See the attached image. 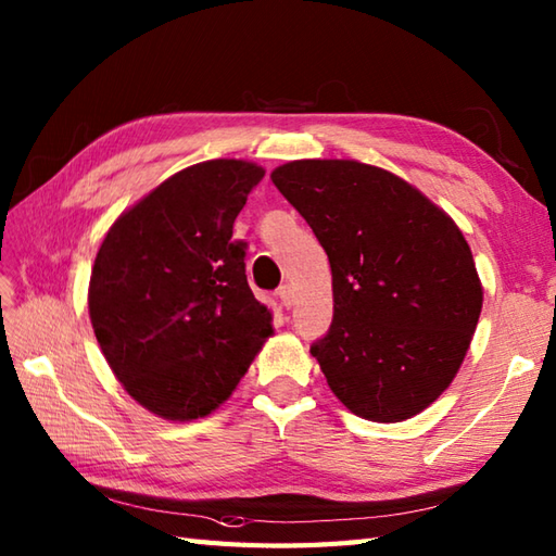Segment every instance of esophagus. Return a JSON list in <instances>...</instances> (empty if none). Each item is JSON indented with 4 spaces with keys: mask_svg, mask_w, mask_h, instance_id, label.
<instances>
[{
    "mask_svg": "<svg viewBox=\"0 0 556 556\" xmlns=\"http://www.w3.org/2000/svg\"><path fill=\"white\" fill-rule=\"evenodd\" d=\"M277 296H279V301H281V305H285V308L289 311L291 305H293V289H291L289 285H285V287H281V289L277 291Z\"/></svg>",
    "mask_w": 556,
    "mask_h": 556,
    "instance_id": "34e87169",
    "label": "esophagus"
}]
</instances>
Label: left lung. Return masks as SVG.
<instances>
[{"mask_svg":"<svg viewBox=\"0 0 556 556\" xmlns=\"http://www.w3.org/2000/svg\"><path fill=\"white\" fill-rule=\"evenodd\" d=\"M269 176L332 267V327L311 346L329 389L365 420L418 416L452 384L482 311L464 233L372 164L296 160Z\"/></svg>","mask_w":556,"mask_h":556,"instance_id":"obj_1","label":"left lung"}]
</instances>
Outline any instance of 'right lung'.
Here are the masks:
<instances>
[{
	"label": "right lung",
	"instance_id": "obj_1",
	"mask_svg": "<svg viewBox=\"0 0 556 556\" xmlns=\"http://www.w3.org/2000/svg\"><path fill=\"white\" fill-rule=\"evenodd\" d=\"M265 169L186 167L124 210L92 265L88 311L128 396L164 420H198L231 396L271 329L245 279L233 222Z\"/></svg>",
	"mask_w": 556,
	"mask_h": 556
}]
</instances>
